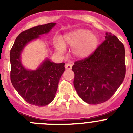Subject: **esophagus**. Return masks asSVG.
<instances>
[{
    "mask_svg": "<svg viewBox=\"0 0 133 133\" xmlns=\"http://www.w3.org/2000/svg\"><path fill=\"white\" fill-rule=\"evenodd\" d=\"M65 68L66 69L69 70V69H71L72 68V64H70V63H67L65 65Z\"/></svg>",
    "mask_w": 133,
    "mask_h": 133,
    "instance_id": "1",
    "label": "esophagus"
}]
</instances>
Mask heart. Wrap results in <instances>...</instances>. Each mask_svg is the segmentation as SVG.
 <instances>
[{
    "label": "heart",
    "instance_id": "1",
    "mask_svg": "<svg viewBox=\"0 0 133 133\" xmlns=\"http://www.w3.org/2000/svg\"><path fill=\"white\" fill-rule=\"evenodd\" d=\"M98 44V38L95 33L86 29H77L64 35L63 43L58 42L56 48L62 53L64 45L73 47V55L79 58H85L91 55Z\"/></svg>",
    "mask_w": 133,
    "mask_h": 133
}]
</instances>
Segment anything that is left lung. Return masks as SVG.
<instances>
[{
	"mask_svg": "<svg viewBox=\"0 0 133 133\" xmlns=\"http://www.w3.org/2000/svg\"><path fill=\"white\" fill-rule=\"evenodd\" d=\"M91 55L73 65V85L80 98L89 104L108 100L123 82L125 75V48L111 33Z\"/></svg>",
	"mask_w": 133,
	"mask_h": 133,
	"instance_id": "obj_1",
	"label": "left lung"
}]
</instances>
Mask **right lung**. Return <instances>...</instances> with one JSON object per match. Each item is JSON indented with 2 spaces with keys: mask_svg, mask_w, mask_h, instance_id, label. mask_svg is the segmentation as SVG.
<instances>
[{
  "mask_svg": "<svg viewBox=\"0 0 133 133\" xmlns=\"http://www.w3.org/2000/svg\"><path fill=\"white\" fill-rule=\"evenodd\" d=\"M55 24L51 22L24 31L17 37L10 51L12 85L26 102L36 106L47 105L53 101L65 71V63L55 64L48 58L36 70H29L22 65L21 55L29 42L49 33Z\"/></svg>",
  "mask_w": 133,
  "mask_h": 133,
  "instance_id": "obj_1",
  "label": "right lung"
}]
</instances>
